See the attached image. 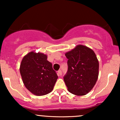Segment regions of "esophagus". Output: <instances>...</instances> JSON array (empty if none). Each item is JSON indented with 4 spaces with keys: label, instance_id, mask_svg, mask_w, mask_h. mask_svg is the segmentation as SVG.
Returning a JSON list of instances; mask_svg holds the SVG:
<instances>
[{
    "label": "esophagus",
    "instance_id": "1",
    "mask_svg": "<svg viewBox=\"0 0 120 120\" xmlns=\"http://www.w3.org/2000/svg\"><path fill=\"white\" fill-rule=\"evenodd\" d=\"M61 74H62V71L61 70H59V71H57V75H58L59 76L61 75Z\"/></svg>",
    "mask_w": 120,
    "mask_h": 120
}]
</instances>
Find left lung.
I'll return each mask as SVG.
<instances>
[{
    "label": "left lung",
    "mask_w": 120,
    "mask_h": 120,
    "mask_svg": "<svg viewBox=\"0 0 120 120\" xmlns=\"http://www.w3.org/2000/svg\"><path fill=\"white\" fill-rule=\"evenodd\" d=\"M68 71L64 81L70 93L85 95L93 89L99 75V61L93 49L77 45L65 53Z\"/></svg>",
    "instance_id": "obj_1"
}]
</instances>
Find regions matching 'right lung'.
<instances>
[{
	"label": "right lung",
	"instance_id": "1",
	"mask_svg": "<svg viewBox=\"0 0 120 120\" xmlns=\"http://www.w3.org/2000/svg\"><path fill=\"white\" fill-rule=\"evenodd\" d=\"M46 55L31 51L23 57L20 71L25 86L37 96L47 94L53 89L57 76Z\"/></svg>",
	"mask_w": 120,
	"mask_h": 120
}]
</instances>
